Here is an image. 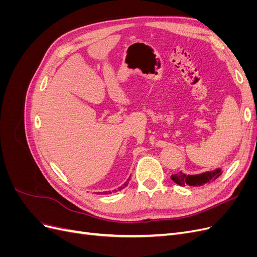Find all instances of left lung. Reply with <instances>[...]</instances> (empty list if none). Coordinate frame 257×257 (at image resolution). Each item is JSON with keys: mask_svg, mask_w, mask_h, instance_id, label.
I'll list each match as a JSON object with an SVG mask.
<instances>
[{"mask_svg": "<svg viewBox=\"0 0 257 257\" xmlns=\"http://www.w3.org/2000/svg\"><path fill=\"white\" fill-rule=\"evenodd\" d=\"M222 175V172L220 169H216L214 172L204 173L200 175H194V176H186L183 173H178L172 175V180L181 186L190 185V186H200L206 183H210L214 181L216 178H219Z\"/></svg>", "mask_w": 257, "mask_h": 257, "instance_id": "obj_1", "label": "left lung"}]
</instances>
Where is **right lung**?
I'll use <instances>...</instances> for the list:
<instances>
[{"label": "right lung", "instance_id": "1", "mask_svg": "<svg viewBox=\"0 0 257 257\" xmlns=\"http://www.w3.org/2000/svg\"><path fill=\"white\" fill-rule=\"evenodd\" d=\"M130 180H131V179H127V181H126L125 183H124V184H123V185L121 186V188H119L118 190L120 191V190H122V189H124V188H126V186H127V184H128V182H130ZM107 193H109V194H111V192H106V194H107Z\"/></svg>", "mask_w": 257, "mask_h": 257}]
</instances>
